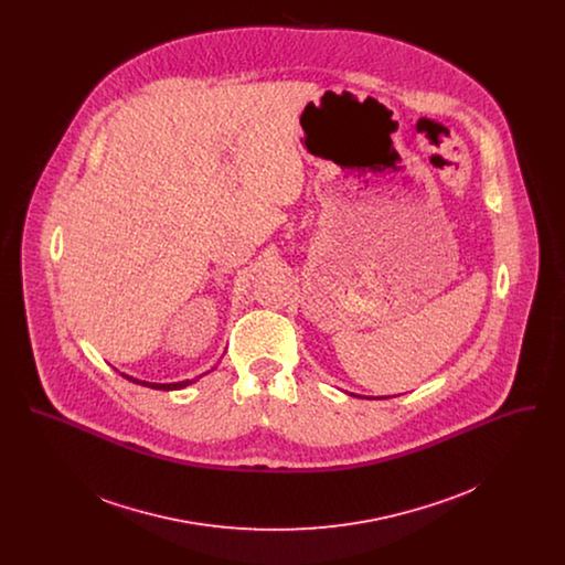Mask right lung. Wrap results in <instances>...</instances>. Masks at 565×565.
I'll use <instances>...</instances> for the list:
<instances>
[{"mask_svg":"<svg viewBox=\"0 0 565 565\" xmlns=\"http://www.w3.org/2000/svg\"><path fill=\"white\" fill-rule=\"evenodd\" d=\"M127 376L129 381H134V383H139V385H146V387H152V390H182V387H186V385H190L192 381H180V383H148V381H137V379H134V376L129 375H122Z\"/></svg>","mask_w":565,"mask_h":565,"instance_id":"1","label":"right lung"}]
</instances>
